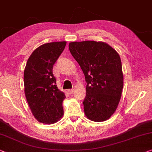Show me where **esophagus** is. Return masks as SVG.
<instances>
[{"label": "esophagus", "mask_w": 152, "mask_h": 152, "mask_svg": "<svg viewBox=\"0 0 152 152\" xmlns=\"http://www.w3.org/2000/svg\"><path fill=\"white\" fill-rule=\"evenodd\" d=\"M73 89H69V90H68V92H69V94H72L73 93Z\"/></svg>", "instance_id": "obj_1"}]
</instances>
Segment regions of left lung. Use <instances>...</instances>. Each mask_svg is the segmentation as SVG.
I'll return each instance as SVG.
<instances>
[{
  "instance_id": "obj_1",
  "label": "left lung",
  "mask_w": 152,
  "mask_h": 152,
  "mask_svg": "<svg viewBox=\"0 0 152 152\" xmlns=\"http://www.w3.org/2000/svg\"><path fill=\"white\" fill-rule=\"evenodd\" d=\"M69 48L87 83L83 101L86 115L94 122L108 120L118 107L123 89L120 56L102 42H71Z\"/></svg>"
}]
</instances>
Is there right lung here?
<instances>
[{"mask_svg": "<svg viewBox=\"0 0 152 152\" xmlns=\"http://www.w3.org/2000/svg\"><path fill=\"white\" fill-rule=\"evenodd\" d=\"M66 44V41H60L39 46L32 53L26 65V98L34 118L42 123L56 122L64 113L62 102L66 96L57 87L53 66Z\"/></svg>", "mask_w": 152, "mask_h": 152, "instance_id": "right-lung-1", "label": "right lung"}]
</instances>
